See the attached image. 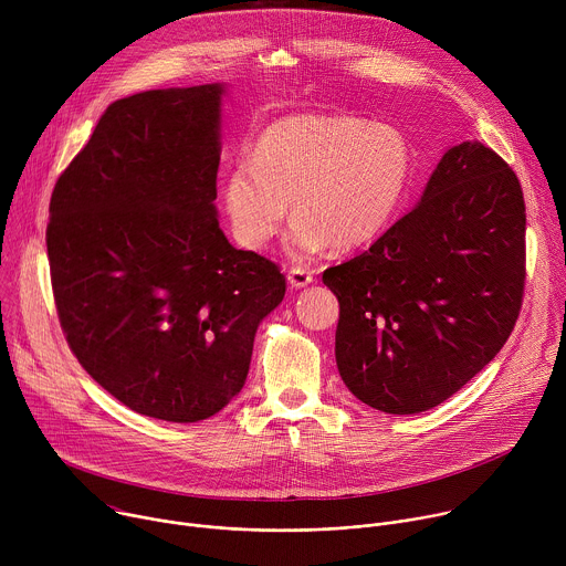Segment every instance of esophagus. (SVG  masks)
Here are the masks:
<instances>
[{
  "mask_svg": "<svg viewBox=\"0 0 566 566\" xmlns=\"http://www.w3.org/2000/svg\"><path fill=\"white\" fill-rule=\"evenodd\" d=\"M286 277H289V284L293 289H304V286H308L313 282V275L306 269H300V266H293Z\"/></svg>",
  "mask_w": 566,
  "mask_h": 566,
  "instance_id": "1",
  "label": "esophagus"
}]
</instances>
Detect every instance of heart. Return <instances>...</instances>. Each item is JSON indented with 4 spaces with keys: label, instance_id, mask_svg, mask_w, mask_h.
I'll return each instance as SVG.
<instances>
[{
    "label": "heart",
    "instance_id": "heart-1",
    "mask_svg": "<svg viewBox=\"0 0 566 566\" xmlns=\"http://www.w3.org/2000/svg\"><path fill=\"white\" fill-rule=\"evenodd\" d=\"M415 175L408 136L343 114L273 120L230 166L221 199L239 247L262 251L293 206L286 251L311 260L329 244H371L400 212Z\"/></svg>",
    "mask_w": 566,
    "mask_h": 566
}]
</instances>
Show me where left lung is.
I'll use <instances>...</instances> for the list:
<instances>
[{"mask_svg":"<svg viewBox=\"0 0 566 566\" xmlns=\"http://www.w3.org/2000/svg\"><path fill=\"white\" fill-rule=\"evenodd\" d=\"M524 234L506 160L479 140L450 147L419 206L322 273L340 304L336 363L349 391L374 410L419 415L486 367L522 308Z\"/></svg>","mask_w":566,"mask_h":566,"instance_id":"left-lung-1","label":"left lung"}]
</instances>
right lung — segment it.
Instances as JSON below:
<instances>
[{
  "label": "right lung",
  "instance_id": "add662e5",
  "mask_svg": "<svg viewBox=\"0 0 566 566\" xmlns=\"http://www.w3.org/2000/svg\"><path fill=\"white\" fill-rule=\"evenodd\" d=\"M223 85L120 98L51 195L46 251L77 363L129 410L197 423L241 391L277 264L217 219Z\"/></svg>",
  "mask_w": 566,
  "mask_h": 566
}]
</instances>
